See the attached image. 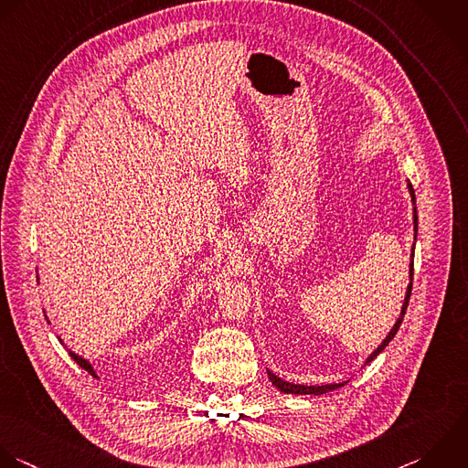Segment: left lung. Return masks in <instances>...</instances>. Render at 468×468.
Wrapping results in <instances>:
<instances>
[{"label":"left lung","mask_w":468,"mask_h":468,"mask_svg":"<svg viewBox=\"0 0 468 468\" xmlns=\"http://www.w3.org/2000/svg\"><path fill=\"white\" fill-rule=\"evenodd\" d=\"M407 187H409V193H410V200H412V206H414V211H412V217H414V244H412V253H410V264H409V286H407V293H405V301H403V306H401V314L396 321V324L392 326V330L388 332V335L383 339V343L367 357L365 365L372 363L388 345L390 341L396 337L401 323H403V317L407 314V306H409V299H410V292H412V279H414V250H416V237H418V207H416V193H414V187L410 182H407ZM268 372V378L271 381V385L281 390L282 394H295V396H321V394H326V392H332V390H337L341 387H345L348 381H343V383H330V385H315V387H308V385H295V383H288L281 378H277L271 370H266Z\"/></svg>","instance_id":"1"}]
</instances>
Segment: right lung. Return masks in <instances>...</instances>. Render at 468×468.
Returning <instances> with one entry per match:
<instances>
[{"label": "right lung", "mask_w": 468, "mask_h": 468, "mask_svg": "<svg viewBox=\"0 0 468 468\" xmlns=\"http://www.w3.org/2000/svg\"><path fill=\"white\" fill-rule=\"evenodd\" d=\"M43 314H45V312H43ZM45 319H47V323H48V317H47V315H45ZM58 341H59V343H61V345H63V341H61V337H58ZM69 354H70V357H72V359H74V361H76V363H78V365H80V367H81V368H83V370H87V372H89V374H90V376H92V378H94V379H98V374H96V372H94V368H92V365H90V363H89V361H87V359H85V357H81V356H78V354H76V352H72V350H69Z\"/></svg>", "instance_id": "right-lung-1"}]
</instances>
